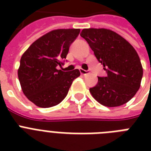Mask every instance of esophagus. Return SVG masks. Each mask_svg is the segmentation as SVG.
I'll list each match as a JSON object with an SVG mask.
<instances>
[{"label": "esophagus", "instance_id": "obj_1", "mask_svg": "<svg viewBox=\"0 0 151 151\" xmlns=\"http://www.w3.org/2000/svg\"><path fill=\"white\" fill-rule=\"evenodd\" d=\"M80 72H81V73L82 74V75H87V74H88V73H89V72H88V71L85 70H83V69H81Z\"/></svg>", "mask_w": 151, "mask_h": 151}]
</instances>
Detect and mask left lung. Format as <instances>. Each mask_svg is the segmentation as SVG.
<instances>
[{"instance_id":"left-lung-1","label":"left lung","mask_w":151,"mask_h":151,"mask_svg":"<svg viewBox=\"0 0 151 151\" xmlns=\"http://www.w3.org/2000/svg\"><path fill=\"white\" fill-rule=\"evenodd\" d=\"M103 64L106 77L89 89L100 104L118 106L129 102L140 87L143 67L134 48L119 34L106 29H84L80 34Z\"/></svg>"}]
</instances>
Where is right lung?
Returning <instances> with one entry per match:
<instances>
[{
    "mask_svg": "<svg viewBox=\"0 0 151 151\" xmlns=\"http://www.w3.org/2000/svg\"><path fill=\"white\" fill-rule=\"evenodd\" d=\"M79 33L80 29L52 30L34 41L21 57L18 77L22 92L39 107L61 103L73 81L80 76L78 69L70 72L57 69L64 64Z\"/></svg>",
    "mask_w": 151,
    "mask_h": 151,
    "instance_id": "obj_1",
    "label": "right lung"
}]
</instances>
